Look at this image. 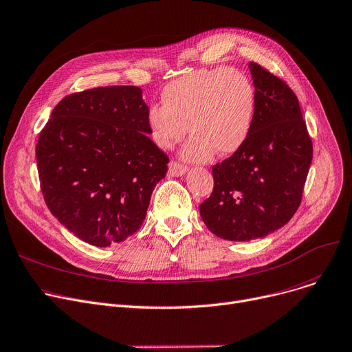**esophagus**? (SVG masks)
<instances>
[{"instance_id": "esophagus-1", "label": "esophagus", "mask_w": 352, "mask_h": 352, "mask_svg": "<svg viewBox=\"0 0 352 352\" xmlns=\"http://www.w3.org/2000/svg\"><path fill=\"white\" fill-rule=\"evenodd\" d=\"M186 170H188V168L184 166V164L179 163V162H175L172 160L169 163V176H173V177H179V176H183L186 173Z\"/></svg>"}]
</instances>
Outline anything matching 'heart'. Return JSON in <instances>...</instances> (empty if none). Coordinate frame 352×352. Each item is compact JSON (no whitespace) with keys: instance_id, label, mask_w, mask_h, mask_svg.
<instances>
[{"instance_id":"obj_1","label":"heart","mask_w":352,"mask_h":352,"mask_svg":"<svg viewBox=\"0 0 352 352\" xmlns=\"http://www.w3.org/2000/svg\"><path fill=\"white\" fill-rule=\"evenodd\" d=\"M162 102L146 115L152 140L160 149H170L189 126L193 136L182 155L201 162L214 152L229 156L243 146L253 125L256 92L240 69H200L164 87Z\"/></svg>"}]
</instances>
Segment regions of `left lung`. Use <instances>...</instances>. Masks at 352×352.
<instances>
[{
	"instance_id": "obj_1",
	"label": "left lung",
	"mask_w": 352,
	"mask_h": 352,
	"mask_svg": "<svg viewBox=\"0 0 352 352\" xmlns=\"http://www.w3.org/2000/svg\"><path fill=\"white\" fill-rule=\"evenodd\" d=\"M249 68L256 88L250 135L212 168L213 192L199 206L208 229L230 241L265 237L290 221L313 160V142L296 94L256 62Z\"/></svg>"
}]
</instances>
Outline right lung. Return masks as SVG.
<instances>
[{"instance_id": "add662e5", "label": "right lung", "mask_w": 352, "mask_h": 352, "mask_svg": "<svg viewBox=\"0 0 352 352\" xmlns=\"http://www.w3.org/2000/svg\"><path fill=\"white\" fill-rule=\"evenodd\" d=\"M138 87L71 94L54 108L35 148L45 203L80 240L108 247L139 230L168 155L148 136Z\"/></svg>"}]
</instances>
